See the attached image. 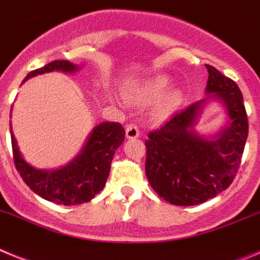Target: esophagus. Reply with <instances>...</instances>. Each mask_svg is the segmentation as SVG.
Segmentation results:
<instances>
[{
  "instance_id": "esophagus-1",
  "label": "esophagus",
  "mask_w": 260,
  "mask_h": 260,
  "mask_svg": "<svg viewBox=\"0 0 260 260\" xmlns=\"http://www.w3.org/2000/svg\"><path fill=\"white\" fill-rule=\"evenodd\" d=\"M138 137H139V128H138V126L134 125V123H128L126 126V138L134 139V138Z\"/></svg>"
}]
</instances>
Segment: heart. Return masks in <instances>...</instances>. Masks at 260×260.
Segmentation results:
<instances>
[{
  "label": "heart",
  "instance_id": "1",
  "mask_svg": "<svg viewBox=\"0 0 260 260\" xmlns=\"http://www.w3.org/2000/svg\"><path fill=\"white\" fill-rule=\"evenodd\" d=\"M169 86H171V78L165 74H156L139 83L133 84L127 89V98L134 103H150L161 98L167 92ZM178 102H180V93L177 91H172L165 96L161 104L158 105L157 113H167L168 110L176 107Z\"/></svg>",
  "mask_w": 260,
  "mask_h": 260
}]
</instances>
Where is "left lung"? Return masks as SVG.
Instances as JSON below:
<instances>
[{
	"label": "left lung",
	"mask_w": 260,
	"mask_h": 260,
	"mask_svg": "<svg viewBox=\"0 0 260 260\" xmlns=\"http://www.w3.org/2000/svg\"><path fill=\"white\" fill-rule=\"evenodd\" d=\"M208 96L178 112L146 141V176L156 194L176 206H195L228 189L241 164L249 122L234 80L206 65ZM208 100H217L229 125L211 140L193 130Z\"/></svg>",
	"instance_id": "left-lung-1"
}]
</instances>
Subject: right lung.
<instances>
[{
  "instance_id": "1",
  "label": "right lung",
  "mask_w": 260,
  "mask_h": 260,
  "mask_svg": "<svg viewBox=\"0 0 260 260\" xmlns=\"http://www.w3.org/2000/svg\"><path fill=\"white\" fill-rule=\"evenodd\" d=\"M77 65L57 59L31 71L23 82L49 71L74 73ZM14 164L29 189L41 198L63 206L89 202L104 189L116 150L125 141V128L118 122H103L93 127L79 155L56 171H43L31 167L22 157L10 128Z\"/></svg>"
}]
</instances>
